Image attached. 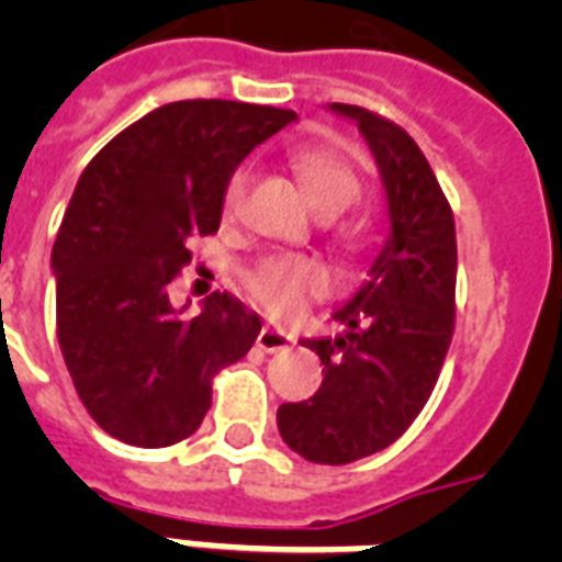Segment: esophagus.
I'll use <instances>...</instances> for the list:
<instances>
[{
  "label": "esophagus",
  "instance_id": "obj_1",
  "mask_svg": "<svg viewBox=\"0 0 562 562\" xmlns=\"http://www.w3.org/2000/svg\"><path fill=\"white\" fill-rule=\"evenodd\" d=\"M291 335H285L282 329H271V326H265L262 333L256 335V347L265 352H280V350H289L291 347Z\"/></svg>",
  "mask_w": 562,
  "mask_h": 562
}]
</instances>
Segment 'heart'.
Returning a JSON list of instances; mask_svg holds the SVG:
<instances>
[{"label": "heart", "instance_id": "obj_1", "mask_svg": "<svg viewBox=\"0 0 562 562\" xmlns=\"http://www.w3.org/2000/svg\"><path fill=\"white\" fill-rule=\"evenodd\" d=\"M291 169L297 175L300 187L306 189L308 201L324 215H338L350 206L361 192V180L350 160L341 151H335L329 145H303L294 148L289 157ZM247 169H238L227 180L224 189V215L233 218L241 206L247 189ZM326 271L312 259H297V256H271L256 262L245 273V289L256 306L265 308L273 317L297 315L306 297L324 291Z\"/></svg>", "mask_w": 562, "mask_h": 562}]
</instances>
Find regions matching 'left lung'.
Here are the masks:
<instances>
[{"label":"left lung","mask_w":562,"mask_h":562,"mask_svg":"<svg viewBox=\"0 0 562 562\" xmlns=\"http://www.w3.org/2000/svg\"><path fill=\"white\" fill-rule=\"evenodd\" d=\"M382 178L391 229L370 280L333 312L344 333L300 341L321 356L324 382L277 411L282 440L312 463H352L382 452L435 391L454 329V218L435 171L400 125L352 104Z\"/></svg>","instance_id":"left-lung-1"}]
</instances>
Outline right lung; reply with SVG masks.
<instances>
[{
	"label": "right lung",
	"instance_id": "1",
	"mask_svg": "<svg viewBox=\"0 0 562 562\" xmlns=\"http://www.w3.org/2000/svg\"><path fill=\"white\" fill-rule=\"evenodd\" d=\"M294 119L245 101H171L83 169L52 247L57 341L110 437L143 449L189 437L212 405V375L254 347L262 317L241 300L215 291L187 317L169 282L189 238L218 229L238 162Z\"/></svg>",
	"mask_w": 562,
	"mask_h": 562
}]
</instances>
